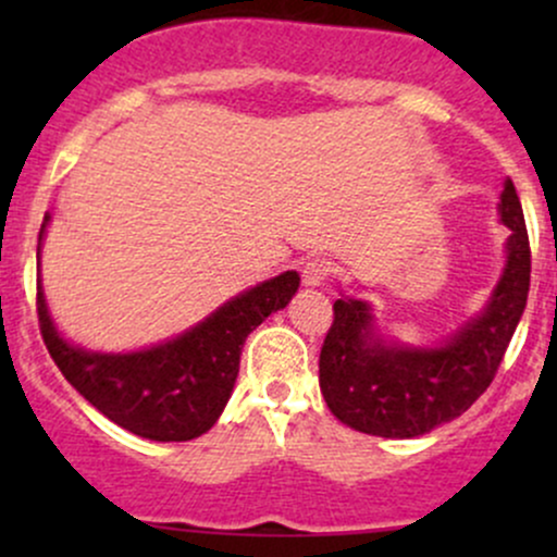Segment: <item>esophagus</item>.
<instances>
[{
  "instance_id": "esophagus-1",
  "label": "esophagus",
  "mask_w": 557,
  "mask_h": 557,
  "mask_svg": "<svg viewBox=\"0 0 557 557\" xmlns=\"http://www.w3.org/2000/svg\"><path fill=\"white\" fill-rule=\"evenodd\" d=\"M332 272H335L332 261H327V259H311V261H306V267H304V272H300V277H304V285L319 287V285L327 283V280L332 277Z\"/></svg>"
}]
</instances>
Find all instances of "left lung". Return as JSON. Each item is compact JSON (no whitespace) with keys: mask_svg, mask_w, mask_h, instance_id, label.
<instances>
[{"mask_svg":"<svg viewBox=\"0 0 557 557\" xmlns=\"http://www.w3.org/2000/svg\"><path fill=\"white\" fill-rule=\"evenodd\" d=\"M500 220L510 230L500 283L482 314L437 348L385 343L369 304L335 300L319 354V387L345 426L376 437H419L461 417L490 387L527 309L532 277L527 222L510 181L500 194Z\"/></svg>","mask_w":557,"mask_h":557,"instance_id":"obj_1","label":"left lung"}]
</instances>
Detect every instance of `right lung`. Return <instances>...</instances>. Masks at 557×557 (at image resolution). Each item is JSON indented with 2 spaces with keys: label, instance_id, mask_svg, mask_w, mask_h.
Here are the masks:
<instances>
[{
  "label": "right lung",
  "instance_id": "add662e5",
  "mask_svg": "<svg viewBox=\"0 0 557 557\" xmlns=\"http://www.w3.org/2000/svg\"><path fill=\"white\" fill-rule=\"evenodd\" d=\"M47 222L49 214L38 240ZM298 283L296 272H283L227 300L175 341L136 354H94L62 341L38 280V327L65 380L107 419L138 437L185 443L212 430L233 393L243 343L267 317L285 309Z\"/></svg>",
  "mask_w": 557,
  "mask_h": 557
}]
</instances>
